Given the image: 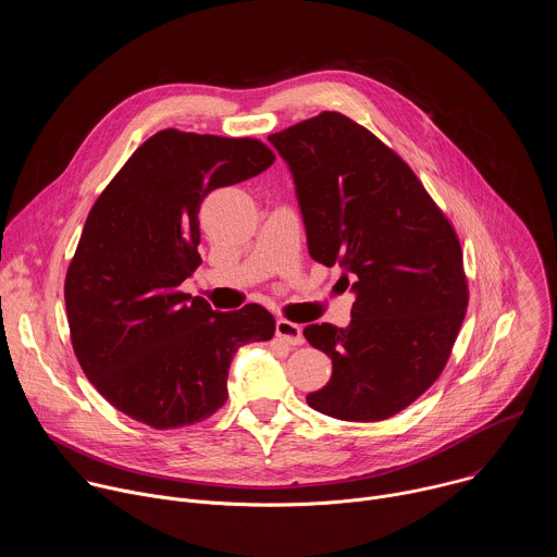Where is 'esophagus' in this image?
<instances>
[{
    "mask_svg": "<svg viewBox=\"0 0 557 557\" xmlns=\"http://www.w3.org/2000/svg\"><path fill=\"white\" fill-rule=\"evenodd\" d=\"M275 337H280L284 344L288 346H301L304 344V335L301 329L288 320H277L275 324Z\"/></svg>",
    "mask_w": 557,
    "mask_h": 557,
    "instance_id": "obj_1",
    "label": "esophagus"
}]
</instances>
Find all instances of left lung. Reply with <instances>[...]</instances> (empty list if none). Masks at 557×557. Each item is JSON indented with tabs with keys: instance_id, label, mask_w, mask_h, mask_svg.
Here are the masks:
<instances>
[{
	"instance_id": "1",
	"label": "left lung",
	"mask_w": 557,
	"mask_h": 557,
	"mask_svg": "<svg viewBox=\"0 0 557 557\" xmlns=\"http://www.w3.org/2000/svg\"><path fill=\"white\" fill-rule=\"evenodd\" d=\"M269 140L293 172L310 258L339 264L357 293L348 329H304L333 359L331 381L306 401L339 421H385L441 376L465 320L456 228L404 158L339 112Z\"/></svg>"
}]
</instances>
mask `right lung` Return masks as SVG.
I'll return each instance as SVG.
<instances>
[{"label":"right lung","mask_w":557,"mask_h":557,"mask_svg":"<svg viewBox=\"0 0 557 557\" xmlns=\"http://www.w3.org/2000/svg\"><path fill=\"white\" fill-rule=\"evenodd\" d=\"M275 161L258 138L161 129L92 205L65 273L70 342L106 399L153 430L200 423L226 404L235 350L267 342L260 304L215 312L181 290L200 267L202 200Z\"/></svg>","instance_id":"add662e5"}]
</instances>
